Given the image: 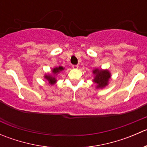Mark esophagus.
Segmentation results:
<instances>
[{
    "label": "esophagus",
    "instance_id": "34e87169",
    "mask_svg": "<svg viewBox=\"0 0 147 147\" xmlns=\"http://www.w3.org/2000/svg\"><path fill=\"white\" fill-rule=\"evenodd\" d=\"M72 68H73V69H78V65H72Z\"/></svg>",
    "mask_w": 147,
    "mask_h": 147
}]
</instances>
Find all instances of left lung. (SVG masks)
<instances>
[{
	"mask_svg": "<svg viewBox=\"0 0 147 147\" xmlns=\"http://www.w3.org/2000/svg\"><path fill=\"white\" fill-rule=\"evenodd\" d=\"M93 73L95 75L94 79L93 80L94 82L97 84V88H103L108 84V82L110 78V73L108 70H102V69H95L93 70Z\"/></svg>",
	"mask_w": 147,
	"mask_h": 147,
	"instance_id": "8db88e82",
	"label": "left lung"
}]
</instances>
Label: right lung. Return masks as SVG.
Returning a JSON list of instances; mask_svg holds the SVG:
<instances>
[{"mask_svg":"<svg viewBox=\"0 0 147 147\" xmlns=\"http://www.w3.org/2000/svg\"><path fill=\"white\" fill-rule=\"evenodd\" d=\"M63 69H64V68H63V67L60 66L59 67L54 68V69H53L52 71H53V75H55V74L58 73V72H60V71H62ZM45 79H47V80L49 81V82H50L51 84H55V83L56 82V81H57V80H56V79H55V77L52 76V75H45Z\"/></svg>","mask_w":147,"mask_h":147,"instance_id":"add662e5","label":"right lung"}]
</instances>
